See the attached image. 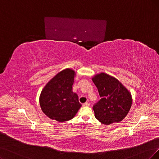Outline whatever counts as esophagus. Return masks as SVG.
<instances>
[{
	"label": "esophagus",
	"instance_id": "obj_1",
	"mask_svg": "<svg viewBox=\"0 0 159 159\" xmlns=\"http://www.w3.org/2000/svg\"><path fill=\"white\" fill-rule=\"evenodd\" d=\"M90 105V103L86 102V103H84L83 104V107H89Z\"/></svg>",
	"mask_w": 159,
	"mask_h": 159
}]
</instances>
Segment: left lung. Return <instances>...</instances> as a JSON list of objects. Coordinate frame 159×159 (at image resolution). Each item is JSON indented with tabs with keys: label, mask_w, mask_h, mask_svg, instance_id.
Returning <instances> with one entry per match:
<instances>
[{
	"label": "left lung",
	"mask_w": 159,
	"mask_h": 159,
	"mask_svg": "<svg viewBox=\"0 0 159 159\" xmlns=\"http://www.w3.org/2000/svg\"><path fill=\"white\" fill-rule=\"evenodd\" d=\"M92 80L102 98L93 106L96 118L106 125L122 120L132 106L130 93L116 79L104 73L95 75Z\"/></svg>",
	"instance_id": "left-lung-1"
}]
</instances>
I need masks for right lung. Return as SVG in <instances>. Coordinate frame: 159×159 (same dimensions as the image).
<instances>
[{"label":"right lung","mask_w":159,"mask_h":159,"mask_svg":"<svg viewBox=\"0 0 159 159\" xmlns=\"http://www.w3.org/2000/svg\"><path fill=\"white\" fill-rule=\"evenodd\" d=\"M75 73L66 69L52 78L41 92L39 102L43 113L51 119L63 122L72 119L81 104L72 90Z\"/></svg>","instance_id":"right-lung-1"}]
</instances>
